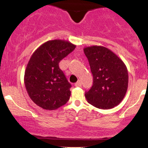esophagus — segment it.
<instances>
[{
    "label": "esophagus",
    "mask_w": 148,
    "mask_h": 148,
    "mask_svg": "<svg viewBox=\"0 0 148 148\" xmlns=\"http://www.w3.org/2000/svg\"><path fill=\"white\" fill-rule=\"evenodd\" d=\"M74 86H75L76 87H81V81H78V82H76V84H74Z\"/></svg>",
    "instance_id": "34e87169"
}]
</instances>
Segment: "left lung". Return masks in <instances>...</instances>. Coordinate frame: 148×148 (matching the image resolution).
<instances>
[{
    "instance_id": "left-lung-1",
    "label": "left lung",
    "mask_w": 148,
    "mask_h": 148,
    "mask_svg": "<svg viewBox=\"0 0 148 148\" xmlns=\"http://www.w3.org/2000/svg\"><path fill=\"white\" fill-rule=\"evenodd\" d=\"M93 76V85L85 94L88 102L100 109H111L123 101L128 88L129 76L124 62L102 46L84 49Z\"/></svg>"
}]
</instances>
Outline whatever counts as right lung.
<instances>
[{
	"label": "right lung",
	"instance_id": "right-lung-1",
	"mask_svg": "<svg viewBox=\"0 0 148 148\" xmlns=\"http://www.w3.org/2000/svg\"><path fill=\"white\" fill-rule=\"evenodd\" d=\"M76 47L66 40H49L30 57L25 70V87L32 101L43 109L56 110L69 99L71 84L58 64Z\"/></svg>",
	"mask_w": 148,
	"mask_h": 148
}]
</instances>
